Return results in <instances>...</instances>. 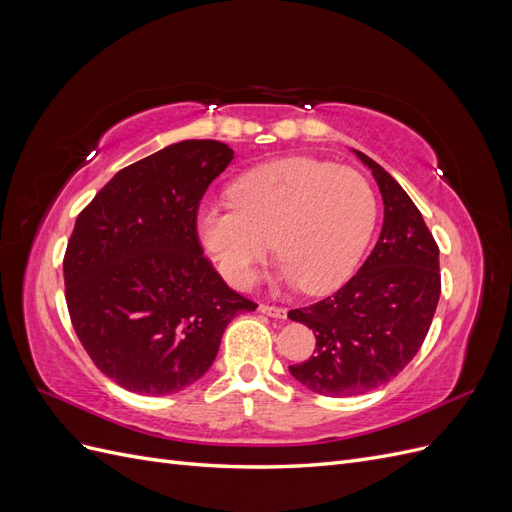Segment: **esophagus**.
Instances as JSON below:
<instances>
[{"mask_svg":"<svg viewBox=\"0 0 512 512\" xmlns=\"http://www.w3.org/2000/svg\"><path fill=\"white\" fill-rule=\"evenodd\" d=\"M260 312L262 314H267V316H273V318H286L288 316V309L286 307H275V305H267V303H262L260 307Z\"/></svg>","mask_w":512,"mask_h":512,"instance_id":"34e87169","label":"esophagus"}]
</instances>
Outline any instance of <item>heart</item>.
<instances>
[{"label":"heart","instance_id":"1","mask_svg":"<svg viewBox=\"0 0 512 512\" xmlns=\"http://www.w3.org/2000/svg\"><path fill=\"white\" fill-rule=\"evenodd\" d=\"M228 209L198 213L196 232L230 286L254 282L271 243L280 280L331 292L354 273L376 226V194L359 170L284 158L232 183Z\"/></svg>","mask_w":512,"mask_h":512}]
</instances>
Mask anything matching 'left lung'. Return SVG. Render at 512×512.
<instances>
[{"instance_id":"1","label":"left lung","mask_w":512,"mask_h":512,"mask_svg":"<svg viewBox=\"0 0 512 512\" xmlns=\"http://www.w3.org/2000/svg\"><path fill=\"white\" fill-rule=\"evenodd\" d=\"M382 203L384 224L374 252L331 297L288 318L316 335V354L290 374L309 391L350 397L393 380L421 350L440 299V250L404 188L365 153Z\"/></svg>"}]
</instances>
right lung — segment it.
Segmentation results:
<instances>
[{
  "label": "right lung",
  "mask_w": 512,
  "mask_h": 512,
  "mask_svg": "<svg viewBox=\"0 0 512 512\" xmlns=\"http://www.w3.org/2000/svg\"><path fill=\"white\" fill-rule=\"evenodd\" d=\"M235 151L181 141L108 181L76 218L64 256L72 327L104 376L170 395L207 374L228 322L254 301L205 258L196 213Z\"/></svg>",
  "instance_id": "right-lung-1"
}]
</instances>
